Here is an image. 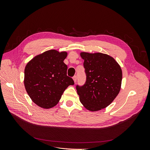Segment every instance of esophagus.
<instances>
[{"label":"esophagus","mask_w":150,"mask_h":150,"mask_svg":"<svg viewBox=\"0 0 150 150\" xmlns=\"http://www.w3.org/2000/svg\"><path fill=\"white\" fill-rule=\"evenodd\" d=\"M77 78H77V76H74L73 78H72V79H73V80H74V83H76V81H77Z\"/></svg>","instance_id":"34e87169"}]
</instances>
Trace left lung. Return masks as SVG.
I'll return each instance as SVG.
<instances>
[{
	"label": "left lung",
	"instance_id": "obj_1",
	"mask_svg": "<svg viewBox=\"0 0 150 150\" xmlns=\"http://www.w3.org/2000/svg\"><path fill=\"white\" fill-rule=\"evenodd\" d=\"M84 59L86 81L76 86L79 100L90 111H98L108 106L119 94L122 70L112 57L101 52H80Z\"/></svg>",
	"mask_w": 150,
	"mask_h": 150
}]
</instances>
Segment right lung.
<instances>
[{"label": "right lung", "mask_w": 150, "mask_h": 150, "mask_svg": "<svg viewBox=\"0 0 150 150\" xmlns=\"http://www.w3.org/2000/svg\"><path fill=\"white\" fill-rule=\"evenodd\" d=\"M66 51L51 49L38 54L29 61L24 70V83L31 100L44 109L57 105L62 94L74 81L67 76L64 60Z\"/></svg>", "instance_id": "right-lung-1"}]
</instances>
